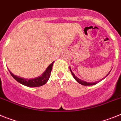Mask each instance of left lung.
Masks as SVG:
<instances>
[{
  "instance_id": "1",
  "label": "left lung",
  "mask_w": 121,
  "mask_h": 121,
  "mask_svg": "<svg viewBox=\"0 0 121 121\" xmlns=\"http://www.w3.org/2000/svg\"><path fill=\"white\" fill-rule=\"evenodd\" d=\"M69 69H70V71H71V73H72V75H73V78H75V80L77 81V82L81 84V85H85V86H90V85H95V84L97 83V82H95V83H88V82H85V81L82 80L80 79V78H78V77H77L75 76V75H74V73H73V72H72V71H71V68H69ZM110 72H109V73H110ZM108 73L107 74V76H108ZM107 76H106V77H107Z\"/></svg>"
}]
</instances>
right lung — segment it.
Returning a JSON list of instances; mask_svg holds the SVG:
<instances>
[{"label":"right lung","instance_id":"obj_1","mask_svg":"<svg viewBox=\"0 0 121 121\" xmlns=\"http://www.w3.org/2000/svg\"><path fill=\"white\" fill-rule=\"evenodd\" d=\"M53 62L52 63L49 65L48 68L46 69V71L41 75L40 77H38L37 78H33V79H25V78H21V77H19L16 75H14L13 73L10 71V74L11 76L19 83H21L22 85L27 86L29 87H38L44 85L48 82V80L49 79V77L50 76V72L52 71V66H53Z\"/></svg>","mask_w":121,"mask_h":121}]
</instances>
